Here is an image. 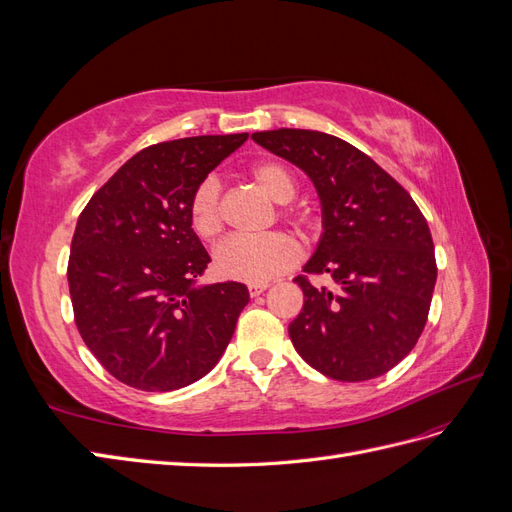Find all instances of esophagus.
<instances>
[{
    "instance_id": "obj_1",
    "label": "esophagus",
    "mask_w": 512,
    "mask_h": 512,
    "mask_svg": "<svg viewBox=\"0 0 512 512\" xmlns=\"http://www.w3.org/2000/svg\"><path fill=\"white\" fill-rule=\"evenodd\" d=\"M267 288H269L267 284H250V286H247V290H250V297H258V294H262Z\"/></svg>"
}]
</instances>
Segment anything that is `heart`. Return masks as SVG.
Returning a JSON list of instances; mask_svg holds the SVG:
<instances>
[{
    "mask_svg": "<svg viewBox=\"0 0 512 512\" xmlns=\"http://www.w3.org/2000/svg\"><path fill=\"white\" fill-rule=\"evenodd\" d=\"M250 177L275 203H290L297 194V181L290 168L277 160H260L250 166ZM290 215V211H284ZM190 226L196 237L213 241L224 230L222 188L218 179L207 177L196 185L190 198ZM299 245L282 232H273L262 239H228L213 254V265L226 280L245 284H265L275 275L297 265Z\"/></svg>",
    "mask_w": 512,
    "mask_h": 512,
    "instance_id": "b5f03b06",
    "label": "heart"
}]
</instances>
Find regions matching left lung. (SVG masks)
Listing matches in <instances>:
<instances>
[{
    "label": "left lung",
    "mask_w": 512,
    "mask_h": 512,
    "mask_svg": "<svg viewBox=\"0 0 512 512\" xmlns=\"http://www.w3.org/2000/svg\"><path fill=\"white\" fill-rule=\"evenodd\" d=\"M254 141L312 179L322 205V237L307 274L329 272L334 288L306 275L301 314L290 322L305 363L339 382H363L393 369L421 337L436 286L433 241L412 196L342 138L280 128Z\"/></svg>",
    "instance_id": "obj_1"
}]
</instances>
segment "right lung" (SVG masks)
<instances>
[{
  "instance_id": "obj_1",
  "label": "right lung",
  "mask_w": 512,
  "mask_h": 512,
  "mask_svg": "<svg viewBox=\"0 0 512 512\" xmlns=\"http://www.w3.org/2000/svg\"><path fill=\"white\" fill-rule=\"evenodd\" d=\"M247 134L190 136L138 151L79 215L68 286L74 322L100 365L149 393L215 367L250 301L245 284L196 286L211 262L190 198Z\"/></svg>"
}]
</instances>
